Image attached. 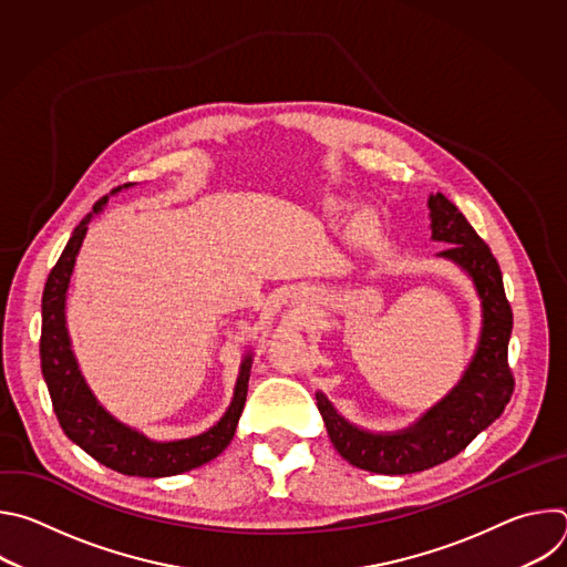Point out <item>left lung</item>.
<instances>
[{
    "label": "left lung",
    "instance_id": "1",
    "mask_svg": "<svg viewBox=\"0 0 567 567\" xmlns=\"http://www.w3.org/2000/svg\"><path fill=\"white\" fill-rule=\"evenodd\" d=\"M429 208L431 237L449 245L437 256L468 274L482 305L480 341L462 379L413 426L396 433H370L350 424L326 394L316 392V406L341 457L383 475L417 473L455 457L503 415L514 392V374L507 363L514 316L501 267L492 249L442 193L429 197Z\"/></svg>",
    "mask_w": 567,
    "mask_h": 567
}]
</instances>
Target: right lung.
<instances>
[{
	"label": "right lung",
	"mask_w": 567,
	"mask_h": 567,
	"mask_svg": "<svg viewBox=\"0 0 567 567\" xmlns=\"http://www.w3.org/2000/svg\"><path fill=\"white\" fill-rule=\"evenodd\" d=\"M132 184L118 186L112 195L130 188ZM107 195L94 204V210L80 221L66 247L51 269L44 293H42V337H40V361L42 377L47 381L53 411L64 435L90 453L96 462L123 473V475H141V477H166L177 475L190 468H197L210 460H215L233 440L241 411H245L249 377L254 354L249 352L241 359L239 374L235 381L233 399L221 420L204 431L202 435L188 440L156 442L145 437L143 433L121 424L112 417L90 390L83 372L78 368L75 354L71 350V339L66 330V289L73 274L75 256L83 247L87 235V224L94 215L103 210L107 204Z\"/></svg>",
	"instance_id": "obj_1"
}]
</instances>
